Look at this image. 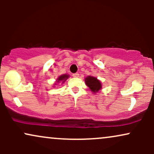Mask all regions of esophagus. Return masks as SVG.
Returning <instances> with one entry per match:
<instances>
[{
  "label": "esophagus",
  "mask_w": 154,
  "mask_h": 154,
  "mask_svg": "<svg viewBox=\"0 0 154 154\" xmlns=\"http://www.w3.org/2000/svg\"><path fill=\"white\" fill-rule=\"evenodd\" d=\"M72 76H73L74 77H79V74L78 73H75L72 75Z\"/></svg>",
  "instance_id": "34e87169"
}]
</instances>
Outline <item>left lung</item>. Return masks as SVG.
Here are the masks:
<instances>
[{
    "mask_svg": "<svg viewBox=\"0 0 154 154\" xmlns=\"http://www.w3.org/2000/svg\"><path fill=\"white\" fill-rule=\"evenodd\" d=\"M85 83L94 93H96L101 88V84H100V81L95 77H91V76L86 77Z\"/></svg>",
    "mask_w": 154,
    "mask_h": 154,
    "instance_id": "obj_1",
    "label": "left lung"
}]
</instances>
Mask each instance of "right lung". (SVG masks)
<instances>
[{
    "instance_id": "1",
    "label": "right lung",
    "mask_w": 154,
    "mask_h": 154,
    "mask_svg": "<svg viewBox=\"0 0 154 154\" xmlns=\"http://www.w3.org/2000/svg\"><path fill=\"white\" fill-rule=\"evenodd\" d=\"M68 77H69V75H63L60 76L59 78H58V82H60V81H63V82H64V81L66 80Z\"/></svg>"
}]
</instances>
